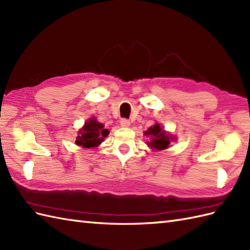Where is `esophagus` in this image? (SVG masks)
<instances>
[{
  "mask_svg": "<svg viewBox=\"0 0 250 250\" xmlns=\"http://www.w3.org/2000/svg\"><path fill=\"white\" fill-rule=\"evenodd\" d=\"M120 125H121V126H124V128H128V126L130 125V120L125 119V118L121 119L120 120Z\"/></svg>",
  "mask_w": 250,
  "mask_h": 250,
  "instance_id": "34e87169",
  "label": "esophagus"
}]
</instances>
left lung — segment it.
Listing matches in <instances>:
<instances>
[{"label": "left lung", "mask_w": 250, "mask_h": 250, "mask_svg": "<svg viewBox=\"0 0 250 250\" xmlns=\"http://www.w3.org/2000/svg\"><path fill=\"white\" fill-rule=\"evenodd\" d=\"M145 134L147 136L151 137V141L149 142V144L148 145L150 147L156 148L158 150L166 149V148L168 147L169 142H171L169 141L171 140V136L167 134L158 124L153 126H150V128L145 132Z\"/></svg>", "instance_id": "1"}]
</instances>
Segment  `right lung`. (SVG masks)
Wrapping results in <instances>:
<instances>
[{"mask_svg": "<svg viewBox=\"0 0 250 250\" xmlns=\"http://www.w3.org/2000/svg\"><path fill=\"white\" fill-rule=\"evenodd\" d=\"M108 130L104 129V125L100 124L94 118L90 119L84 124L83 128L79 131V136H77L76 144L84 148L94 147L101 144L103 137L107 136Z\"/></svg>", "mask_w": 250, "mask_h": 250, "instance_id": "obj_1", "label": "right lung"}]
</instances>
